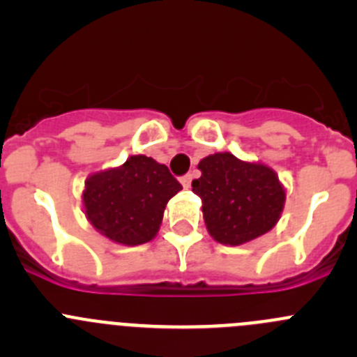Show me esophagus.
I'll use <instances>...</instances> for the list:
<instances>
[{"label":"esophagus","instance_id":"esophagus-1","mask_svg":"<svg viewBox=\"0 0 357 357\" xmlns=\"http://www.w3.org/2000/svg\"><path fill=\"white\" fill-rule=\"evenodd\" d=\"M192 179H193V174H186L181 178V185L185 186V188H190V185H192Z\"/></svg>","mask_w":357,"mask_h":357}]
</instances>
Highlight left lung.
Instances as JSON below:
<instances>
[{"instance_id": "8db88e82", "label": "left lung", "mask_w": 357, "mask_h": 357, "mask_svg": "<svg viewBox=\"0 0 357 357\" xmlns=\"http://www.w3.org/2000/svg\"><path fill=\"white\" fill-rule=\"evenodd\" d=\"M199 169L202 176L192 186L202 199L205 226L215 242L242 245L275 228L287 193L269 165L219 152L202 158Z\"/></svg>"}]
</instances>
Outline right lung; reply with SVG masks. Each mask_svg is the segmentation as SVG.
Segmentation results:
<instances>
[{
	"label": "right lung",
	"instance_id": "obj_1",
	"mask_svg": "<svg viewBox=\"0 0 357 357\" xmlns=\"http://www.w3.org/2000/svg\"><path fill=\"white\" fill-rule=\"evenodd\" d=\"M183 190L167 165L152 157L131 155L119 167L89 176L82 205L86 219L105 238L142 245L155 238L167 202Z\"/></svg>",
	"mask_w": 357,
	"mask_h": 357
}]
</instances>
